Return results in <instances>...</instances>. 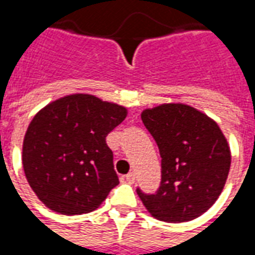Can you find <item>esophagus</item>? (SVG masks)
<instances>
[{"label":"esophagus","instance_id":"obj_1","mask_svg":"<svg viewBox=\"0 0 255 255\" xmlns=\"http://www.w3.org/2000/svg\"><path fill=\"white\" fill-rule=\"evenodd\" d=\"M124 180H126L127 183H129V184H132V183L135 182V173H133V172H131V173L126 175V176H124Z\"/></svg>","mask_w":255,"mask_h":255}]
</instances>
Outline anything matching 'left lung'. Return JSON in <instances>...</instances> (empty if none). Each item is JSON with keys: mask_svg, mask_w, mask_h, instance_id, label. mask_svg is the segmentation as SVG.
Returning a JSON list of instances; mask_svg holds the SVG:
<instances>
[{"mask_svg": "<svg viewBox=\"0 0 255 255\" xmlns=\"http://www.w3.org/2000/svg\"><path fill=\"white\" fill-rule=\"evenodd\" d=\"M161 155V183L154 194L136 188L153 217L184 223L213 205L228 177L231 153L216 123L183 104H165L142 113Z\"/></svg>", "mask_w": 255, "mask_h": 255, "instance_id": "8db88e82", "label": "left lung"}]
</instances>
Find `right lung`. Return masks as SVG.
I'll list each match as a JSON object with an SVG mask.
<instances>
[{"mask_svg": "<svg viewBox=\"0 0 255 255\" xmlns=\"http://www.w3.org/2000/svg\"><path fill=\"white\" fill-rule=\"evenodd\" d=\"M127 109L90 94L67 95L32 119L23 142V168L36 197L67 216L89 213L119 184L106 135Z\"/></svg>", "mask_w": 255, "mask_h": 255, "instance_id": "1", "label": "right lung"}]
</instances>
